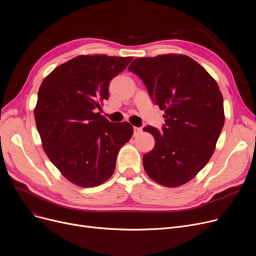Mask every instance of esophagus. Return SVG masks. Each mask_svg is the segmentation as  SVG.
Segmentation results:
<instances>
[{
	"label": "esophagus",
	"instance_id": "34e87169",
	"mask_svg": "<svg viewBox=\"0 0 256 256\" xmlns=\"http://www.w3.org/2000/svg\"><path fill=\"white\" fill-rule=\"evenodd\" d=\"M142 132V128H134V136H138Z\"/></svg>",
	"mask_w": 256,
	"mask_h": 256
}]
</instances>
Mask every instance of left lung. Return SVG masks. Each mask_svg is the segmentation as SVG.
I'll list each match as a JSON object with an SVG mask.
<instances>
[{"mask_svg":"<svg viewBox=\"0 0 256 256\" xmlns=\"http://www.w3.org/2000/svg\"><path fill=\"white\" fill-rule=\"evenodd\" d=\"M164 110L162 132L147 126L154 150L143 156L145 172L158 184L174 188L191 180L214 154L224 126L223 96L202 66L186 55L137 58L128 66Z\"/></svg>","mask_w":256,"mask_h":256,"instance_id":"8db88e82","label":"left lung"}]
</instances>
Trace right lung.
<instances>
[{"label": "right lung", "instance_id": "right-lung-1", "mask_svg": "<svg viewBox=\"0 0 256 256\" xmlns=\"http://www.w3.org/2000/svg\"><path fill=\"white\" fill-rule=\"evenodd\" d=\"M132 57L78 56L56 67L39 88L34 110L44 150L72 184L96 186L114 173L119 150L132 136L128 122L100 115L111 80Z\"/></svg>", "mask_w": 256, "mask_h": 256}]
</instances>
